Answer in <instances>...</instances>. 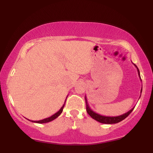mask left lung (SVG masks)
<instances>
[{"instance_id":"8db88e82","label":"left lung","mask_w":153,"mask_h":153,"mask_svg":"<svg viewBox=\"0 0 153 153\" xmlns=\"http://www.w3.org/2000/svg\"><path fill=\"white\" fill-rule=\"evenodd\" d=\"M134 66L136 67L137 69L139 77H140V78L141 79V78H140V71H139L138 68L136 66V65H134ZM142 91H143V88L141 89V91H140V93H142ZM140 96H141V95H140ZM85 103H86V111H87L88 114L90 115L93 119H95V120L98 121V122H100V123H103V124H117V123L120 122L121 121L124 120V119L127 118L128 116L130 114V113L131 111H132L133 109H134V108H132L131 110H129V111H127V113L124 114L120 115V116H117V117H106V116H103V115L99 114L96 113V112L94 111H93L90 108L88 103L86 96H85Z\"/></svg>"}]
</instances>
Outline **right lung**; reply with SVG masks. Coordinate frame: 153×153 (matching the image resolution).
Masks as SVG:
<instances>
[{
  "label": "right lung",
  "instance_id": "obj_1",
  "mask_svg": "<svg viewBox=\"0 0 153 153\" xmlns=\"http://www.w3.org/2000/svg\"><path fill=\"white\" fill-rule=\"evenodd\" d=\"M68 98V97H67ZM66 101V100H65ZM65 102L64 104H63V106L61 107V108L59 109L58 111L57 112V113H55L54 114H53L52 116H51L50 117H48V118H46V119H44L42 120H39V121H31V122H34V123H39V124H44V123H47V122H50L51 121L54 120V119H55L56 118H57V117H59V115L61 114V113L62 112V110H63V108H64L65 106ZM30 121V120H29Z\"/></svg>",
  "mask_w": 153,
  "mask_h": 153
}]
</instances>
